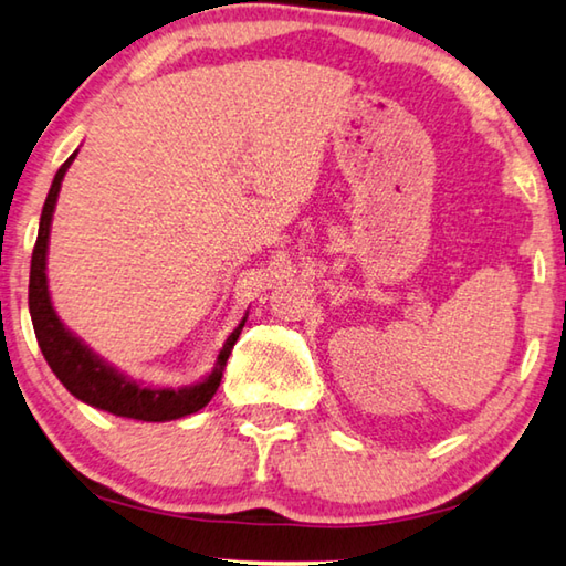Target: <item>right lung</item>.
Segmentation results:
<instances>
[{
  "label": "right lung",
  "instance_id": "obj_1",
  "mask_svg": "<svg viewBox=\"0 0 566 566\" xmlns=\"http://www.w3.org/2000/svg\"><path fill=\"white\" fill-rule=\"evenodd\" d=\"M77 150H74L62 168L57 170L52 180V188L44 200L42 218H40V233H36V243L32 250V268H30V316L34 326L36 344L42 348V356L48 360L52 374L60 378L67 391L85 401L95 409L107 413L123 416V419H137V421H172L182 419L200 411L202 406L216 396L222 370H226L228 356L233 350L240 331L245 326V318L238 323V328L230 333L226 344H222L216 368L202 378V381L182 388H153L143 386L119 374L117 368L105 364L97 354H92L82 340L74 336L70 328L57 318L52 308L50 289H48V245H50V228H52V212L57 206V196L64 180V172L72 165Z\"/></svg>",
  "mask_w": 566,
  "mask_h": 566
}]
</instances>
